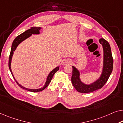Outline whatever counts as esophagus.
<instances>
[{"instance_id":"1","label":"esophagus","mask_w":123,"mask_h":123,"mask_svg":"<svg viewBox=\"0 0 123 123\" xmlns=\"http://www.w3.org/2000/svg\"><path fill=\"white\" fill-rule=\"evenodd\" d=\"M71 62V61L69 59H66L63 61V65H68V64H70Z\"/></svg>"}]
</instances>
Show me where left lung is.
<instances>
[{
  "label": "left lung",
  "mask_w": 123,
  "mask_h": 123,
  "mask_svg": "<svg viewBox=\"0 0 123 123\" xmlns=\"http://www.w3.org/2000/svg\"><path fill=\"white\" fill-rule=\"evenodd\" d=\"M99 42L102 44L103 49V65L102 74L96 81L89 85L84 83L80 78L79 71L74 66H72L71 81L75 89L80 93H90L102 88L107 82L110 75L112 72L113 59L109 43L104 38H100Z\"/></svg>",
  "instance_id": "1"
}]
</instances>
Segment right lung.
<instances>
[{
	"mask_svg": "<svg viewBox=\"0 0 123 123\" xmlns=\"http://www.w3.org/2000/svg\"><path fill=\"white\" fill-rule=\"evenodd\" d=\"M41 29V27H31L30 29L29 30H27L26 31H25V32H24L23 33H22L21 34L19 35V36H18L15 38L14 40L12 42V48H11V51H10V56H9V69H10L11 73H12V77L14 78V80H15V81L16 83L19 86H20L21 88H23L24 89H26V90L28 91H30V92H40L43 91L44 89H45L47 86H49V83H50L51 81V80L54 76V75L55 73L57 71L58 69H59V66L56 67L55 68H54L52 71H51V72L49 73L48 76H47V79H46V81L45 82V85L43 86V87L40 88L38 89H29L27 88H25L23 86H22L21 85L18 83V82L16 81L15 78H14V75L12 73V69H11V62H12V57L13 56L14 54V51H15L16 47H18V46L20 43L21 42H23L24 40H26V38H27L29 37H30L32 35V34H40V30Z\"/></svg>",
	"mask_w": 123,
	"mask_h": 123,
	"instance_id": "right-lung-1",
	"label": "right lung"
}]
</instances>
